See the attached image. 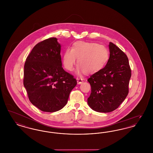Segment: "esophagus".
Wrapping results in <instances>:
<instances>
[{"label": "esophagus", "mask_w": 153, "mask_h": 153, "mask_svg": "<svg viewBox=\"0 0 153 153\" xmlns=\"http://www.w3.org/2000/svg\"><path fill=\"white\" fill-rule=\"evenodd\" d=\"M77 82L78 84H81L83 82V79L80 77H77Z\"/></svg>", "instance_id": "esophagus-1"}]
</instances>
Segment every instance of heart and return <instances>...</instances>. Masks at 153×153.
Listing matches in <instances>:
<instances>
[{
    "mask_svg": "<svg viewBox=\"0 0 153 153\" xmlns=\"http://www.w3.org/2000/svg\"><path fill=\"white\" fill-rule=\"evenodd\" d=\"M76 73H94L102 69L109 58L107 48L96 42L77 41L72 49L67 48L62 56V64L66 70L72 71L76 63Z\"/></svg>",
    "mask_w": 153,
    "mask_h": 153,
    "instance_id": "heart-1",
    "label": "heart"
}]
</instances>
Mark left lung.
<instances>
[{"label":"left lung","instance_id":"left-lung-1","mask_svg":"<svg viewBox=\"0 0 153 153\" xmlns=\"http://www.w3.org/2000/svg\"><path fill=\"white\" fill-rule=\"evenodd\" d=\"M108 46L109 58L106 65L88 79L91 86L88 104L98 112L114 111L128 94L131 76L128 59L115 44L109 42Z\"/></svg>","mask_w":153,"mask_h":153}]
</instances>
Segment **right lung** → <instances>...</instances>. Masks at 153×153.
<instances>
[{
  "label": "right lung",
  "instance_id": "1",
  "mask_svg": "<svg viewBox=\"0 0 153 153\" xmlns=\"http://www.w3.org/2000/svg\"><path fill=\"white\" fill-rule=\"evenodd\" d=\"M61 47L56 38L39 42L24 66L23 85L30 101L44 112L62 109L77 84L73 76L62 67Z\"/></svg>",
  "mask_w": 153,
  "mask_h": 153
}]
</instances>
